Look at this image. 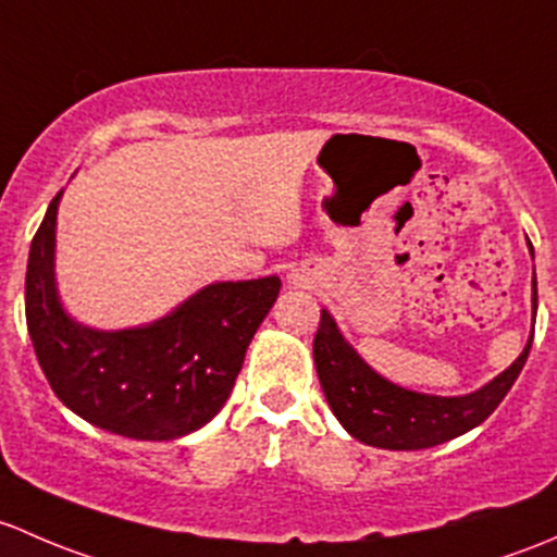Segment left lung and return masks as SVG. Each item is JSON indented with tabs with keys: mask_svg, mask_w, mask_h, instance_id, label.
<instances>
[{
	"mask_svg": "<svg viewBox=\"0 0 557 557\" xmlns=\"http://www.w3.org/2000/svg\"><path fill=\"white\" fill-rule=\"evenodd\" d=\"M531 341L502 375L478 392L463 397H432V394L407 392L377 375L348 346L330 311H321L317 337H313V362L326 403L351 437L372 448L421 450L448 443L458 434L480 426L518 381L529 359Z\"/></svg>",
	"mask_w": 557,
	"mask_h": 557,
	"instance_id": "obj_1",
	"label": "left lung"
}]
</instances>
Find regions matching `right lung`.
Wrapping results in <instances>:
<instances>
[{
    "label": "right lung",
    "mask_w": 557,
    "mask_h": 557,
    "mask_svg": "<svg viewBox=\"0 0 557 557\" xmlns=\"http://www.w3.org/2000/svg\"><path fill=\"white\" fill-rule=\"evenodd\" d=\"M61 193L32 240L26 324L55 397L94 426L131 440H176L209 423L231 397L278 276L220 281L169 317L134 330H90L61 308L53 276Z\"/></svg>",
    "instance_id": "add662e5"
}]
</instances>
